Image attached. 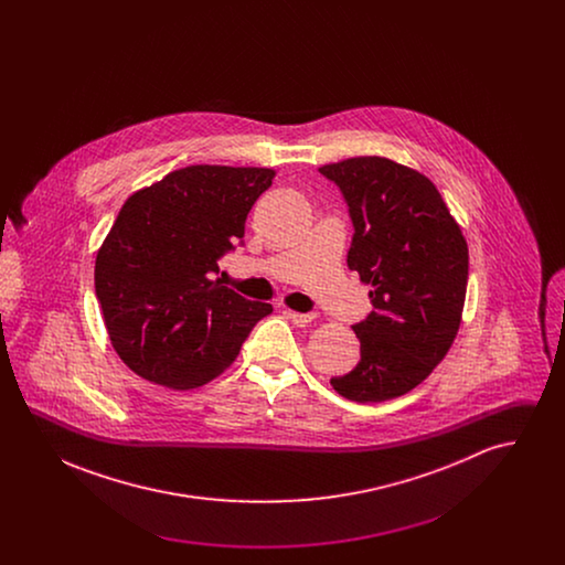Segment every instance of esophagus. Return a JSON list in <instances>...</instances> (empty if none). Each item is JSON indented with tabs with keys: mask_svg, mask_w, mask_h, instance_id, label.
Listing matches in <instances>:
<instances>
[{
	"mask_svg": "<svg viewBox=\"0 0 565 565\" xmlns=\"http://www.w3.org/2000/svg\"><path fill=\"white\" fill-rule=\"evenodd\" d=\"M284 316H286L288 320H292L296 326H307V323L316 320V313H298V311H292V309H286Z\"/></svg>",
	"mask_w": 565,
	"mask_h": 565,
	"instance_id": "1",
	"label": "esophagus"
}]
</instances>
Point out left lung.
Instances as JSON below:
<instances>
[{
	"mask_svg": "<svg viewBox=\"0 0 565 565\" xmlns=\"http://www.w3.org/2000/svg\"><path fill=\"white\" fill-rule=\"evenodd\" d=\"M350 205L348 265L371 286L373 311L351 326L360 362L330 385L353 403L417 387L456 341L468 284V243L430 180L385 157L320 167Z\"/></svg>",
	"mask_w": 565,
	"mask_h": 565,
	"instance_id": "obj_1",
	"label": "left lung"
}]
</instances>
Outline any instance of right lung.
I'll return each mask as SVG.
<instances>
[{
    "instance_id": "1",
    "label": "right lung",
    "mask_w": 565,
    "mask_h": 565,
    "mask_svg": "<svg viewBox=\"0 0 565 565\" xmlns=\"http://www.w3.org/2000/svg\"><path fill=\"white\" fill-rule=\"evenodd\" d=\"M273 178L267 167L190 164L125 201L97 252L95 292L111 348L135 375L201 387L273 311L214 279Z\"/></svg>"
}]
</instances>
